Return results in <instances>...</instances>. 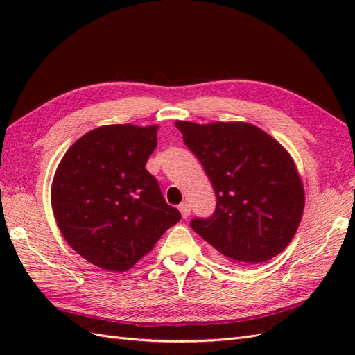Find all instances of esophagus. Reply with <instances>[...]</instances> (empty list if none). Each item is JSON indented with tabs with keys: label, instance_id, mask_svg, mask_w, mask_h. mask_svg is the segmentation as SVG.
<instances>
[{
	"label": "esophagus",
	"instance_id": "1",
	"mask_svg": "<svg viewBox=\"0 0 355 355\" xmlns=\"http://www.w3.org/2000/svg\"><path fill=\"white\" fill-rule=\"evenodd\" d=\"M179 211L182 214V218H188L189 213H191V206L188 202H180L179 204Z\"/></svg>",
	"mask_w": 355,
	"mask_h": 355
}]
</instances>
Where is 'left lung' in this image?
I'll list each match as a JSON object with an SVG mask.
<instances>
[{"label":"left lung","mask_w":355,"mask_h":355,"mask_svg":"<svg viewBox=\"0 0 355 355\" xmlns=\"http://www.w3.org/2000/svg\"><path fill=\"white\" fill-rule=\"evenodd\" d=\"M216 194L210 218L191 228L234 262L256 265L282 253L304 213L305 194L292 157L249 123L176 121Z\"/></svg>","instance_id":"1"}]
</instances>
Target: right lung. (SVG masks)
<instances>
[{
    "mask_svg": "<svg viewBox=\"0 0 355 355\" xmlns=\"http://www.w3.org/2000/svg\"><path fill=\"white\" fill-rule=\"evenodd\" d=\"M158 125L112 124L85 133L58 166L51 207L72 249L103 270L124 272L180 220L145 168Z\"/></svg>",
    "mask_w": 355,
    "mask_h": 355,
    "instance_id": "1",
    "label": "right lung"
}]
</instances>
